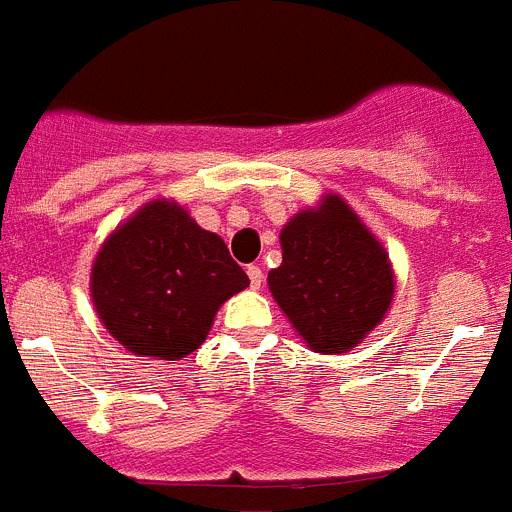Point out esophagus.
Instances as JSON below:
<instances>
[{"instance_id":"34e87169","label":"esophagus","mask_w":512,"mask_h":512,"mask_svg":"<svg viewBox=\"0 0 512 512\" xmlns=\"http://www.w3.org/2000/svg\"><path fill=\"white\" fill-rule=\"evenodd\" d=\"M247 275H250L252 288H260L262 278H265V275H262V267L260 265H250V267H247Z\"/></svg>"}]
</instances>
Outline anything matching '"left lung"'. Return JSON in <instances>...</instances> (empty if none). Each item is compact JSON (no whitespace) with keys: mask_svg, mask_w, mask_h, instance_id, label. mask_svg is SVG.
I'll use <instances>...</instances> for the list:
<instances>
[{"mask_svg":"<svg viewBox=\"0 0 512 512\" xmlns=\"http://www.w3.org/2000/svg\"><path fill=\"white\" fill-rule=\"evenodd\" d=\"M283 262L267 283L313 352L352 349L393 301V270L382 245L339 196L301 211L280 232Z\"/></svg>","mask_w":512,"mask_h":512,"instance_id":"1","label":"left lung"}]
</instances>
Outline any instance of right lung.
<instances>
[{"instance_id":"add662e5","label":"right lung","mask_w":512,"mask_h":512,"mask_svg":"<svg viewBox=\"0 0 512 512\" xmlns=\"http://www.w3.org/2000/svg\"><path fill=\"white\" fill-rule=\"evenodd\" d=\"M247 285L222 237L170 201L142 206L104 242L91 270V296L109 334L160 359L199 349L219 306Z\"/></svg>"}]
</instances>
